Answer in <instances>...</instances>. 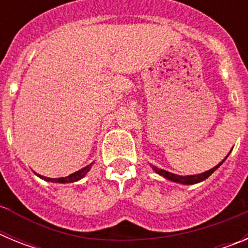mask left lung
Returning a JSON list of instances; mask_svg holds the SVG:
<instances>
[{"instance_id": "obj_1", "label": "left lung", "mask_w": 248, "mask_h": 248, "mask_svg": "<svg viewBox=\"0 0 248 248\" xmlns=\"http://www.w3.org/2000/svg\"><path fill=\"white\" fill-rule=\"evenodd\" d=\"M229 155H230V153L227 154V156H229ZM227 156L225 157V159H223L220 164H217V165L215 166V168L210 169V170H207V171L201 172V174H198V175H185V176H183V175H177V174H172V172H169V171H166V170H164V169H159L154 165H151V168H153V170H154L156 174H159L160 176L165 177V179H168V180L174 181V183H177V184H183V185H194V184H198V183H201V181L206 180V179H207V177L212 174V172H215L218 168H220L221 164H222L223 161L227 159Z\"/></svg>"}]
</instances>
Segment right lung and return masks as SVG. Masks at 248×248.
I'll list each match as a JSON object with an SVG mask.
<instances>
[{"label": "right lung", "mask_w": 248, "mask_h": 248, "mask_svg": "<svg viewBox=\"0 0 248 248\" xmlns=\"http://www.w3.org/2000/svg\"><path fill=\"white\" fill-rule=\"evenodd\" d=\"M92 165H93V163H91V164H89V165L84 166V168L80 169V170H78V171L73 172V174L68 175V176H65V177H58V179H52V177L42 176V175H39V174H36V175L38 177H41L42 180L48 181V183H58V184L76 183V181L80 180V179H83V177H84L85 175L88 174V171H89V170H91Z\"/></svg>", "instance_id": "1"}]
</instances>
